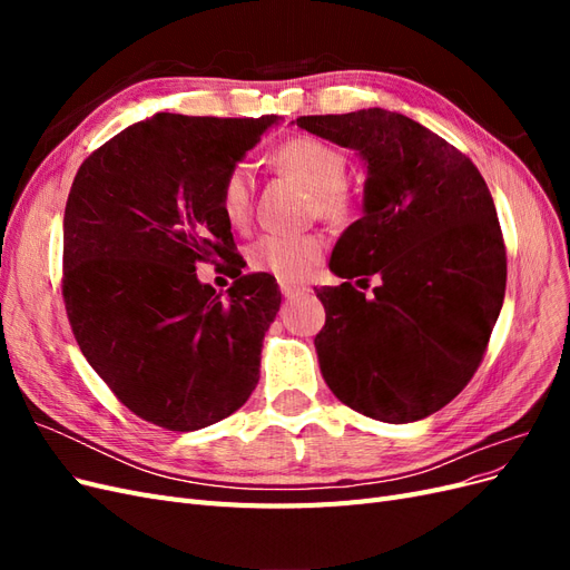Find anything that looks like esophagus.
<instances>
[{"mask_svg": "<svg viewBox=\"0 0 570 570\" xmlns=\"http://www.w3.org/2000/svg\"><path fill=\"white\" fill-rule=\"evenodd\" d=\"M281 292H283V297L292 299V297H299V295H304V292H308V287H304V285H295V283H283V281H281Z\"/></svg>", "mask_w": 570, "mask_h": 570, "instance_id": "obj_1", "label": "esophagus"}]
</instances>
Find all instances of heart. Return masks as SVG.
I'll list each match as a JSON object with an SVG mask.
<instances>
[{
	"label": "heart",
	"instance_id": "obj_1",
	"mask_svg": "<svg viewBox=\"0 0 570 570\" xmlns=\"http://www.w3.org/2000/svg\"><path fill=\"white\" fill-rule=\"evenodd\" d=\"M275 164L304 183L314 195L316 212L327 220H344L352 199L344 189L347 159L335 147L314 137H295L275 151ZM254 206V170L247 161L235 164L220 183V212L233 228H247ZM323 237L316 233H266L247 249L249 266L283 283L304 281L323 256Z\"/></svg>",
	"mask_w": 570,
	"mask_h": 570
}]
</instances>
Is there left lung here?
Instances as JSON below:
<instances>
[{"label": "left lung", "instance_id": "8db88e82", "mask_svg": "<svg viewBox=\"0 0 570 570\" xmlns=\"http://www.w3.org/2000/svg\"><path fill=\"white\" fill-rule=\"evenodd\" d=\"M297 126L354 149L366 166L364 216L337 239L316 289L323 381L342 404L413 423L471 381L504 304L507 249L473 161L425 126L385 109L299 116Z\"/></svg>", "mask_w": 570, "mask_h": 570}]
</instances>
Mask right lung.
<instances>
[{"mask_svg": "<svg viewBox=\"0 0 570 570\" xmlns=\"http://www.w3.org/2000/svg\"><path fill=\"white\" fill-rule=\"evenodd\" d=\"M278 116L154 114L78 168L63 214V302L78 347L137 416L168 430L228 419L258 383L281 308L273 275H243L220 183ZM226 261V298L196 278Z\"/></svg>", "mask_w": 570, "mask_h": 570, "instance_id": "obj_1", "label": "right lung"}]
</instances>
